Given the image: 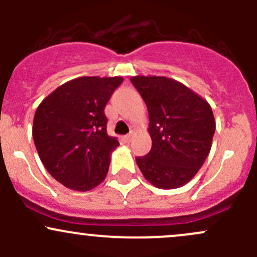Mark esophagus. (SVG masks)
Instances as JSON below:
<instances>
[{"mask_svg": "<svg viewBox=\"0 0 257 257\" xmlns=\"http://www.w3.org/2000/svg\"><path fill=\"white\" fill-rule=\"evenodd\" d=\"M132 139H133V134H126L125 137H124V142H126V143H131Z\"/></svg>", "mask_w": 257, "mask_h": 257, "instance_id": "obj_1", "label": "esophagus"}]
</instances>
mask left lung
<instances>
[{
	"mask_svg": "<svg viewBox=\"0 0 257 257\" xmlns=\"http://www.w3.org/2000/svg\"><path fill=\"white\" fill-rule=\"evenodd\" d=\"M131 82L147 104L152 138V149L136 158L137 164L157 188H180L195 177L211 149V107L190 88L168 77L137 76Z\"/></svg>",
	"mask_w": 257,
	"mask_h": 257,
	"instance_id": "obj_1",
	"label": "left lung"
}]
</instances>
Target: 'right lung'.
<instances>
[{"mask_svg":"<svg viewBox=\"0 0 257 257\" xmlns=\"http://www.w3.org/2000/svg\"><path fill=\"white\" fill-rule=\"evenodd\" d=\"M121 77H79L59 85L33 118L36 149L47 172L66 188L88 191L99 185L119 145L107 133L104 108Z\"/></svg>","mask_w":257,"mask_h":257,"instance_id":"obj_1","label":"right lung"}]
</instances>
